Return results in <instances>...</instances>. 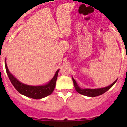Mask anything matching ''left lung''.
Listing matches in <instances>:
<instances>
[{"instance_id":"obj_1","label":"left lung","mask_w":127,"mask_h":127,"mask_svg":"<svg viewBox=\"0 0 127 127\" xmlns=\"http://www.w3.org/2000/svg\"><path fill=\"white\" fill-rule=\"evenodd\" d=\"M72 80H73L74 85V88H75L76 90L80 94L82 95H86V96L90 97H94L99 96L100 95L104 94L105 92H106L107 91L109 90V89L111 88V87L113 86V85L115 84V82H117V79L115 80V82H113L112 84L108 86L104 87V88H95V89H91V88H81L78 85V84L76 83V82L74 78L72 76Z\"/></svg>"}]
</instances>
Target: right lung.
<instances>
[{
  "mask_svg": "<svg viewBox=\"0 0 127 127\" xmlns=\"http://www.w3.org/2000/svg\"><path fill=\"white\" fill-rule=\"evenodd\" d=\"M5 67L9 79L14 87L16 89V90L23 95L35 99H40L51 94L55 87L58 72L59 71V69L57 70L53 77L52 78V79L45 84L39 85V86H31L21 82L16 78H15L13 76L12 74L9 71L8 68L6 60H5Z\"/></svg>",
  "mask_w": 127,
  "mask_h": 127,
  "instance_id": "right-lung-1",
  "label": "right lung"
}]
</instances>
